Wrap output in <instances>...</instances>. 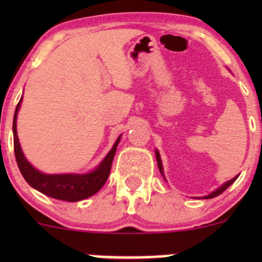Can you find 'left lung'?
I'll return each mask as SVG.
<instances>
[{"label":"left lung","mask_w":262,"mask_h":262,"mask_svg":"<svg viewBox=\"0 0 262 262\" xmlns=\"http://www.w3.org/2000/svg\"><path fill=\"white\" fill-rule=\"evenodd\" d=\"M155 153H156V160H157V165H158V170H160V172H161V175L163 176V179H165V173H163V166H162V160H161V156H160V152H158L157 149L155 150ZM239 175H237V176H234L233 179H231V180L229 181H227V182H224L223 185H222V186H219L218 189H215L214 190V191H212L210 192V194H208V195H205V196H202L200 198V199H212V198H215V196H218L219 194H222V192L224 191V190H227L228 189L229 186H231L232 184H233L234 181L237 180V178H238ZM166 180V179H165Z\"/></svg>","instance_id":"8db88e82"}]
</instances>
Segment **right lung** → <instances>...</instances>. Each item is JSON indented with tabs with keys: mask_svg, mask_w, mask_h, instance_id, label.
Returning a JSON list of instances; mask_svg holds the SVG:
<instances>
[{
	"mask_svg": "<svg viewBox=\"0 0 262 262\" xmlns=\"http://www.w3.org/2000/svg\"><path fill=\"white\" fill-rule=\"evenodd\" d=\"M23 96L18 101L16 110L14 115V123H12V132H14V149L16 162L21 175L24 176L26 182L34 187L35 190L40 191L47 196L54 198L58 200L64 202H78V200L87 199L96 194L104 184L106 182L112 170V163L114 160L119 142L121 136L118 137L114 146L109 150L104 160L95 167L94 170L86 173H44L36 170L28 160L21 149L20 142H18L16 121L17 113L20 110Z\"/></svg>",
	"mask_w": 262,
	"mask_h": 262,
	"instance_id": "right-lung-1",
	"label": "right lung"
}]
</instances>
